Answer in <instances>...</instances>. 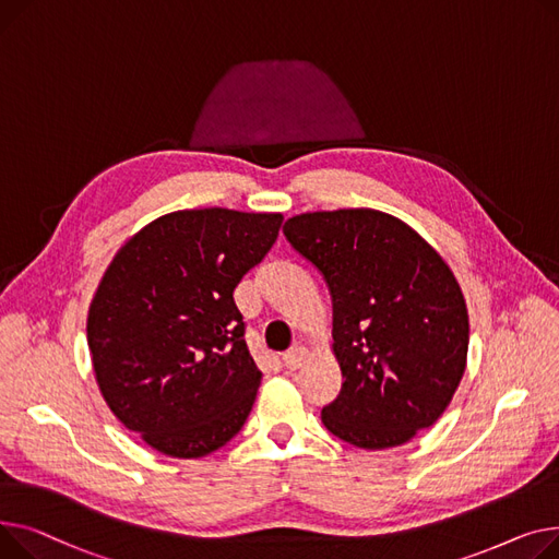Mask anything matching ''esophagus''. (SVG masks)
Here are the masks:
<instances>
[{"instance_id":"esophagus-1","label":"esophagus","mask_w":559,"mask_h":559,"mask_svg":"<svg viewBox=\"0 0 559 559\" xmlns=\"http://www.w3.org/2000/svg\"><path fill=\"white\" fill-rule=\"evenodd\" d=\"M307 356H309L307 347H302V345H293L288 352H284V354H282V360H284V366H286L288 370H295V368H300V366L305 364Z\"/></svg>"}]
</instances>
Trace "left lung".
<instances>
[{
  "label": "left lung",
  "instance_id": "obj_1",
  "mask_svg": "<svg viewBox=\"0 0 559 559\" xmlns=\"http://www.w3.org/2000/svg\"><path fill=\"white\" fill-rule=\"evenodd\" d=\"M284 237L318 269L334 305L345 383L322 408L324 429L360 449H388L433 426L469 347L465 298L444 259L374 210L293 216Z\"/></svg>",
  "mask_w": 559,
  "mask_h": 559
}]
</instances>
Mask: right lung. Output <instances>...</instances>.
Here are the masks:
<instances>
[{"label": "right lung", "mask_w": 559, "mask_h": 559, "mask_svg": "<svg viewBox=\"0 0 559 559\" xmlns=\"http://www.w3.org/2000/svg\"><path fill=\"white\" fill-rule=\"evenodd\" d=\"M282 214L185 210L112 259L87 316L96 383L128 431L203 457L246 424L261 372L233 293L277 241Z\"/></svg>", "instance_id": "right-lung-1"}]
</instances>
